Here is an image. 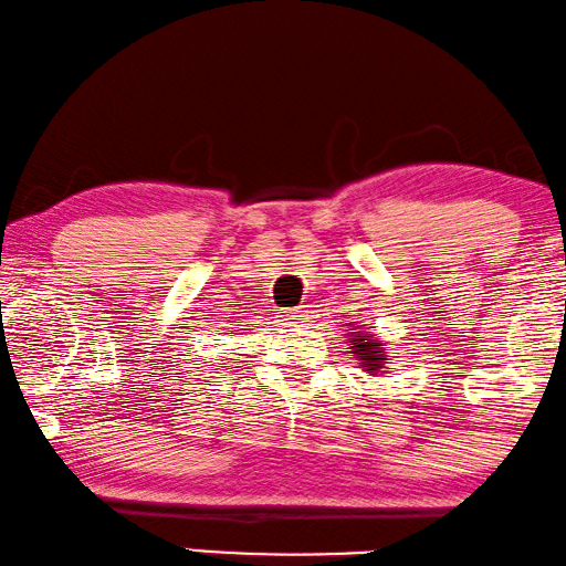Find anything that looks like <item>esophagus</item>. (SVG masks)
<instances>
[{"label":"esophagus","mask_w":566,"mask_h":566,"mask_svg":"<svg viewBox=\"0 0 566 566\" xmlns=\"http://www.w3.org/2000/svg\"><path fill=\"white\" fill-rule=\"evenodd\" d=\"M282 321L286 323H300L302 321V307H292V310H282Z\"/></svg>","instance_id":"1"}]
</instances>
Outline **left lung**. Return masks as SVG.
Listing matches in <instances>:
<instances>
[{"mask_svg": "<svg viewBox=\"0 0 566 566\" xmlns=\"http://www.w3.org/2000/svg\"><path fill=\"white\" fill-rule=\"evenodd\" d=\"M348 346L354 348L356 359L361 361V366H366V371L377 374L379 369H385V352H381V344H374L369 333H359V336L348 340Z\"/></svg>", "mask_w": 566, "mask_h": 566, "instance_id": "left-lung-1", "label": "left lung"}]
</instances>
